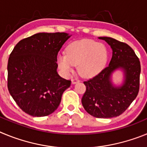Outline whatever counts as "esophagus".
<instances>
[{"label": "esophagus", "mask_w": 147, "mask_h": 147, "mask_svg": "<svg viewBox=\"0 0 147 147\" xmlns=\"http://www.w3.org/2000/svg\"><path fill=\"white\" fill-rule=\"evenodd\" d=\"M71 82H72V84H76V83L80 82V80H78L77 78H74V79H72Z\"/></svg>", "instance_id": "obj_1"}]
</instances>
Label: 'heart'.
I'll list each match as a JSON object with an SVG mask.
<instances>
[{"mask_svg":"<svg viewBox=\"0 0 147 147\" xmlns=\"http://www.w3.org/2000/svg\"><path fill=\"white\" fill-rule=\"evenodd\" d=\"M107 50L104 44L94 40L83 39L72 42L67 46L66 54L57 55L59 68L66 76L74 71L79 65V72L85 77H93L102 71L106 65Z\"/></svg>","mask_w":147,"mask_h":147,"instance_id":"heart-1","label":"heart"}]
</instances>
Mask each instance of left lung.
Segmentation results:
<instances>
[{"label":"left lung","instance_id":"obj_1","mask_svg":"<svg viewBox=\"0 0 147 147\" xmlns=\"http://www.w3.org/2000/svg\"><path fill=\"white\" fill-rule=\"evenodd\" d=\"M113 50L112 59L108 66L99 74L84 82L86 91L82 103L90 115L100 119L119 116L128 108L139 91L141 64L133 49L111 37H101ZM121 68L125 72L124 84L114 87L111 82L112 73Z\"/></svg>","mask_w":147,"mask_h":147}]
</instances>
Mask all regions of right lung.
<instances>
[{
    "instance_id": "right-lung-1",
    "label": "right lung",
    "mask_w": 147,
    "mask_h": 147,
    "mask_svg": "<svg viewBox=\"0 0 147 147\" xmlns=\"http://www.w3.org/2000/svg\"><path fill=\"white\" fill-rule=\"evenodd\" d=\"M70 37L65 32L35 34L20 40L10 54L8 90L26 113L42 117L59 107L71 81L57 74V54Z\"/></svg>"
}]
</instances>
